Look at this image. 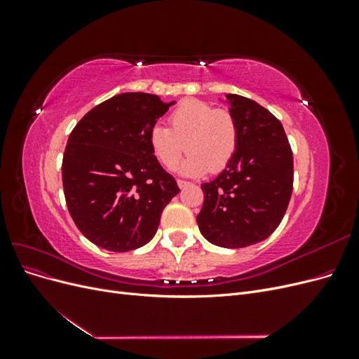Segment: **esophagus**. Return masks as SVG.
<instances>
[{
  "instance_id": "1",
  "label": "esophagus",
  "mask_w": 359,
  "mask_h": 359,
  "mask_svg": "<svg viewBox=\"0 0 359 359\" xmlns=\"http://www.w3.org/2000/svg\"><path fill=\"white\" fill-rule=\"evenodd\" d=\"M177 184H178L180 189H186V187L190 186V182H189V181H184V180H178Z\"/></svg>"
}]
</instances>
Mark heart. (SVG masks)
I'll return each instance as SVG.
<instances>
[{"instance_id":"heart-1","label":"heart","mask_w":359,"mask_h":359,"mask_svg":"<svg viewBox=\"0 0 359 359\" xmlns=\"http://www.w3.org/2000/svg\"><path fill=\"white\" fill-rule=\"evenodd\" d=\"M169 126L151 127L149 147L166 169L175 168L184 151H187L190 156L181 166L187 175L223 170L233 158L240 142L233 114L202 100L180 103L169 115Z\"/></svg>"}]
</instances>
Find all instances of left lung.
<instances>
[{
	"mask_svg": "<svg viewBox=\"0 0 359 359\" xmlns=\"http://www.w3.org/2000/svg\"><path fill=\"white\" fill-rule=\"evenodd\" d=\"M226 97L240 142L220 175L201 186L203 205L196 220L211 244L241 248L264 241L283 220L293 189V156L273 114L247 97Z\"/></svg>",
	"mask_w": 359,
	"mask_h": 359,
	"instance_id": "left-lung-1",
	"label": "left lung"
}]
</instances>
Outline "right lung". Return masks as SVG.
I'll use <instances>...</instances> for the list:
<instances>
[{
	"label": "right lung",
	"mask_w": 359,
	"mask_h": 359,
	"mask_svg": "<svg viewBox=\"0 0 359 359\" xmlns=\"http://www.w3.org/2000/svg\"><path fill=\"white\" fill-rule=\"evenodd\" d=\"M170 104L154 94H118L72 130L62 157L64 196L74 224L95 245L119 253L145 245L180 193L148 142Z\"/></svg>",
	"instance_id": "add662e5"
}]
</instances>
